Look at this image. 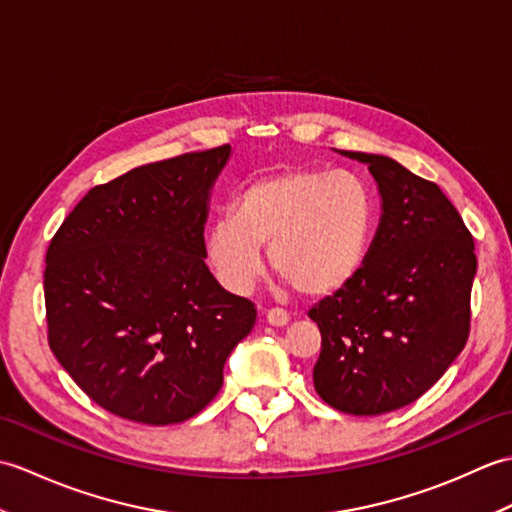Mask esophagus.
<instances>
[{
	"instance_id": "1",
	"label": "esophagus",
	"mask_w": 512,
	"mask_h": 512,
	"mask_svg": "<svg viewBox=\"0 0 512 512\" xmlns=\"http://www.w3.org/2000/svg\"><path fill=\"white\" fill-rule=\"evenodd\" d=\"M266 321L270 325H277V328H284V325L290 321V314L284 308H270L266 312Z\"/></svg>"
}]
</instances>
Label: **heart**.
Returning <instances> with one entry per match:
<instances>
[{"label": "heart", "instance_id": "1", "mask_svg": "<svg viewBox=\"0 0 512 512\" xmlns=\"http://www.w3.org/2000/svg\"><path fill=\"white\" fill-rule=\"evenodd\" d=\"M374 220V191L358 173L279 169L235 195L233 217H220L206 235V257L224 286L244 290L268 246L277 277L301 295L325 297L361 270Z\"/></svg>", "mask_w": 512, "mask_h": 512}]
</instances>
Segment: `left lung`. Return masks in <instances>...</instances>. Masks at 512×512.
<instances>
[{"label":"left lung","instance_id":"1","mask_svg":"<svg viewBox=\"0 0 512 512\" xmlns=\"http://www.w3.org/2000/svg\"><path fill=\"white\" fill-rule=\"evenodd\" d=\"M378 182L383 215L356 277L314 306V389L352 416H380L438 383L471 332L473 235L440 191L387 156L343 151Z\"/></svg>","mask_w":512,"mask_h":512}]
</instances>
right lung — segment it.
<instances>
[{"mask_svg":"<svg viewBox=\"0 0 512 512\" xmlns=\"http://www.w3.org/2000/svg\"><path fill=\"white\" fill-rule=\"evenodd\" d=\"M231 145L96 184L50 239L48 343L96 405L143 424L184 422L222 387L257 310L204 264L211 184Z\"/></svg>","mask_w":512,"mask_h":512,"instance_id":"1","label":"right lung"}]
</instances>
